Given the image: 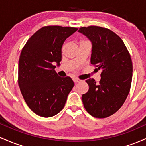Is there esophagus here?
<instances>
[{
    "instance_id": "esophagus-1",
    "label": "esophagus",
    "mask_w": 146,
    "mask_h": 146,
    "mask_svg": "<svg viewBox=\"0 0 146 146\" xmlns=\"http://www.w3.org/2000/svg\"><path fill=\"white\" fill-rule=\"evenodd\" d=\"M81 80H80V79H78V78H74L73 79V82H74L75 83H78L79 82H80Z\"/></svg>"
}]
</instances>
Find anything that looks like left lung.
Returning <instances> with one entry per match:
<instances>
[{
    "label": "left lung",
    "mask_w": 146,
    "mask_h": 146,
    "mask_svg": "<svg viewBox=\"0 0 146 146\" xmlns=\"http://www.w3.org/2000/svg\"><path fill=\"white\" fill-rule=\"evenodd\" d=\"M92 42L90 62L101 70L98 84L94 79L86 80L89 88L82 96L84 106L91 116H111L123 104L130 92L132 62L121 38L113 31L99 26L79 29Z\"/></svg>",
    "instance_id": "8db88e82"
}]
</instances>
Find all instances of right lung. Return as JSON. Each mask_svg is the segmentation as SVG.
<instances>
[{
    "label": "right lung",
    "instance_id": "right-lung-1",
    "mask_svg": "<svg viewBox=\"0 0 146 146\" xmlns=\"http://www.w3.org/2000/svg\"><path fill=\"white\" fill-rule=\"evenodd\" d=\"M78 29L45 26L35 32L22 49L18 82L25 102L36 115L51 117L63 109L74 86L70 77L60 78L55 71L62 60L65 40Z\"/></svg>",
    "mask_w": 146,
    "mask_h": 146
}]
</instances>
